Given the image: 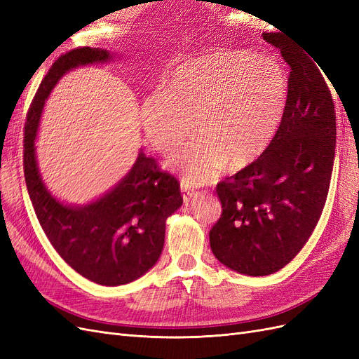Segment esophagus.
Returning a JSON list of instances; mask_svg holds the SVG:
<instances>
[{
    "instance_id": "esophagus-1",
    "label": "esophagus",
    "mask_w": 359,
    "mask_h": 359,
    "mask_svg": "<svg viewBox=\"0 0 359 359\" xmlns=\"http://www.w3.org/2000/svg\"><path fill=\"white\" fill-rule=\"evenodd\" d=\"M181 193H182L184 202L189 203L194 198V194H196V190H194L186 180H182L181 181Z\"/></svg>"
}]
</instances>
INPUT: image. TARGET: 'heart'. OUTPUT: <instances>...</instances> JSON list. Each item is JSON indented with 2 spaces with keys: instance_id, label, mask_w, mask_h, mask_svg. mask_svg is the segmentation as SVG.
<instances>
[{
  "instance_id": "obj_1",
  "label": "heart",
  "mask_w": 359,
  "mask_h": 359,
  "mask_svg": "<svg viewBox=\"0 0 359 359\" xmlns=\"http://www.w3.org/2000/svg\"><path fill=\"white\" fill-rule=\"evenodd\" d=\"M287 103V76L278 62L229 50L203 55L173 72L166 91L148 95L140 119L148 142L172 156L190 184L224 169L252 165L273 142Z\"/></svg>"
}]
</instances>
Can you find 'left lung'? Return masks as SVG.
<instances>
[{
    "label": "left lung",
    "mask_w": 359,
    "mask_h": 359,
    "mask_svg": "<svg viewBox=\"0 0 359 359\" xmlns=\"http://www.w3.org/2000/svg\"><path fill=\"white\" fill-rule=\"evenodd\" d=\"M264 39L290 67L286 111L265 153L217 184L223 211L210 231L214 256L253 277L286 266L311 236L328 196L337 130L320 64L276 32Z\"/></svg>",
    "instance_id": "obj_1"
}]
</instances>
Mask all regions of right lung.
I'll return each mask as SVG.
<instances>
[{
  "label": "right lung",
  "mask_w": 359,
  "mask_h": 359,
  "mask_svg": "<svg viewBox=\"0 0 359 359\" xmlns=\"http://www.w3.org/2000/svg\"><path fill=\"white\" fill-rule=\"evenodd\" d=\"M111 58L106 49L83 46L52 64L27 114L24 173L41 229L57 253L94 283L119 286L144 276L158 260L168 217L182 205L180 181L161 170L156 158L139 153L132 170L104 196L85 206H69L43 184L34 147L45 100L61 76Z\"/></svg>",
  "instance_id": "right-lung-1"
}]
</instances>
